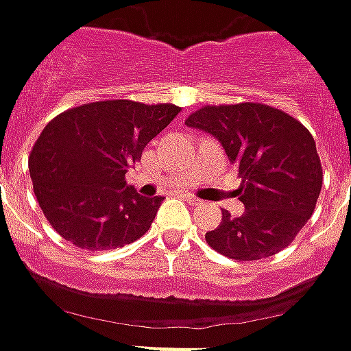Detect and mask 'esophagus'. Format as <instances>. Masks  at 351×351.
Returning <instances> with one entry per match:
<instances>
[{
    "instance_id": "esophagus-1",
    "label": "esophagus",
    "mask_w": 351,
    "mask_h": 351,
    "mask_svg": "<svg viewBox=\"0 0 351 351\" xmlns=\"http://www.w3.org/2000/svg\"><path fill=\"white\" fill-rule=\"evenodd\" d=\"M182 198H184V202H188L190 206H202V199L196 198V196H192V194H184Z\"/></svg>"
}]
</instances>
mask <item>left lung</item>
I'll list each match as a JSON object with an SVG mask.
<instances>
[{
  "mask_svg": "<svg viewBox=\"0 0 351 351\" xmlns=\"http://www.w3.org/2000/svg\"><path fill=\"white\" fill-rule=\"evenodd\" d=\"M188 128L221 143L239 169L245 212L225 210L206 233L208 245L233 260H260L285 248L313 215L322 186L315 139L303 124L278 108L256 103L204 106Z\"/></svg>",
  "mask_w": 351,
  "mask_h": 351,
  "instance_id": "1",
  "label": "left lung"
}]
</instances>
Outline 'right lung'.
I'll return each mask as SVG.
<instances>
[{
    "instance_id": "obj_1",
    "label": "right lung",
    "mask_w": 351,
    "mask_h": 351,
    "mask_svg": "<svg viewBox=\"0 0 351 351\" xmlns=\"http://www.w3.org/2000/svg\"><path fill=\"white\" fill-rule=\"evenodd\" d=\"M180 112L175 104L101 101L56 116L31 157L34 196L46 219L71 245L110 250L138 241L163 196L128 186V167Z\"/></svg>"
}]
</instances>
